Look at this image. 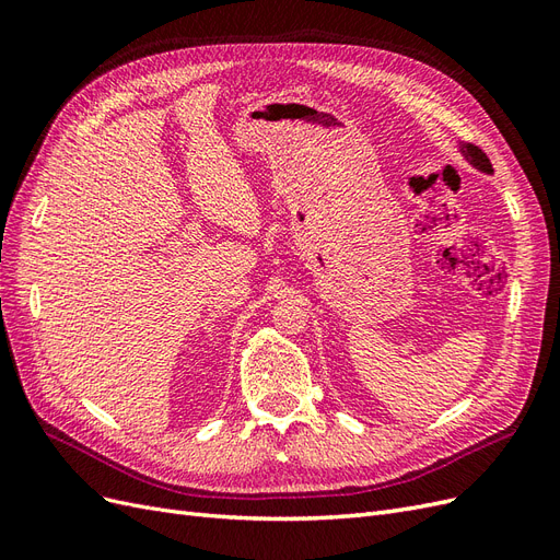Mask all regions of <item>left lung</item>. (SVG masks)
<instances>
[{
	"instance_id": "1",
	"label": "left lung",
	"mask_w": 560,
	"mask_h": 560,
	"mask_svg": "<svg viewBox=\"0 0 560 560\" xmlns=\"http://www.w3.org/2000/svg\"><path fill=\"white\" fill-rule=\"evenodd\" d=\"M460 154L465 156V161H469L474 167H477V171H481V173H486V175H493V165H490L488 156L483 154V151H481L479 147L460 142Z\"/></svg>"
}]
</instances>
